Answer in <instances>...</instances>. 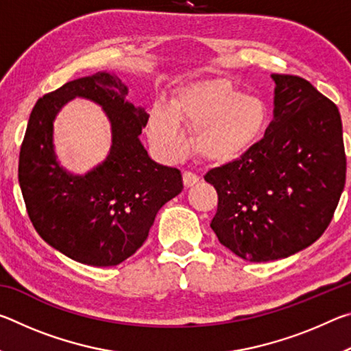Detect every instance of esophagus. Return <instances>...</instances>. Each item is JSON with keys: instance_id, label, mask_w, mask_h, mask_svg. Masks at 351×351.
<instances>
[{"instance_id": "esophagus-1", "label": "esophagus", "mask_w": 351, "mask_h": 351, "mask_svg": "<svg viewBox=\"0 0 351 351\" xmlns=\"http://www.w3.org/2000/svg\"><path fill=\"white\" fill-rule=\"evenodd\" d=\"M182 182H184V187H192L195 184L199 182V178L195 173H192V171H184Z\"/></svg>"}]
</instances>
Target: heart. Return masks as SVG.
Listing matches in <instances>:
<instances>
[{
	"label": "heart",
	"instance_id": "b5f03b06",
	"mask_svg": "<svg viewBox=\"0 0 351 351\" xmlns=\"http://www.w3.org/2000/svg\"><path fill=\"white\" fill-rule=\"evenodd\" d=\"M269 122V106L263 99L245 94L228 79H210L184 88L170 111L154 108L148 136L162 152L180 154L186 145L181 125L195 133V152L203 161L224 165L251 153Z\"/></svg>",
	"mask_w": 351,
	"mask_h": 351
}]
</instances>
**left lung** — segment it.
<instances>
[{
	"mask_svg": "<svg viewBox=\"0 0 351 351\" xmlns=\"http://www.w3.org/2000/svg\"><path fill=\"white\" fill-rule=\"evenodd\" d=\"M271 77L274 119L265 138L245 158L204 176L218 193L212 230L249 261L285 258L313 245L346 186L337 106L302 77Z\"/></svg>",
	"mask_w": 351,
	"mask_h": 351,
	"instance_id": "obj_1",
	"label": "left lung"
}]
</instances>
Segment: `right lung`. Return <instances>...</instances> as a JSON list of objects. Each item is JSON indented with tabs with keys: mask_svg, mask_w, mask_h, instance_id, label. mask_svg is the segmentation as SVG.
I'll list each match as a JSON object with an SVG mask.
<instances>
[{
	"mask_svg": "<svg viewBox=\"0 0 351 351\" xmlns=\"http://www.w3.org/2000/svg\"><path fill=\"white\" fill-rule=\"evenodd\" d=\"M127 94V85L108 73L64 83L35 104L21 144L19 181L35 230L85 265L116 266L132 257L158 210L182 190L181 171L154 162L141 144L148 114ZM74 97L102 106L112 123L109 156L85 176L64 171L51 144L56 112Z\"/></svg>",
	"mask_w": 351,
	"mask_h": 351,
	"instance_id": "add662e5",
	"label": "right lung"
}]
</instances>
